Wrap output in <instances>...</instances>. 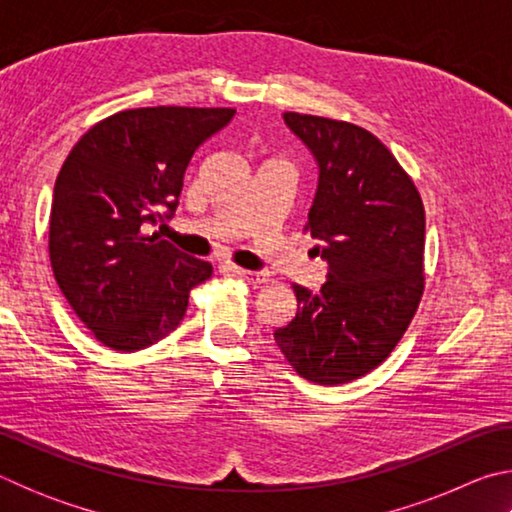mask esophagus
<instances>
[{
  "mask_svg": "<svg viewBox=\"0 0 512 512\" xmlns=\"http://www.w3.org/2000/svg\"><path fill=\"white\" fill-rule=\"evenodd\" d=\"M235 273L239 277H244V280H248L250 284H262L268 277L264 271H246V268H235Z\"/></svg>",
  "mask_w": 512,
  "mask_h": 512,
  "instance_id": "1",
  "label": "esophagus"
}]
</instances>
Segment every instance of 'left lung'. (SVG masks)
<instances>
[{
    "label": "left lung",
    "mask_w": 512,
    "mask_h": 512,
    "mask_svg": "<svg viewBox=\"0 0 512 512\" xmlns=\"http://www.w3.org/2000/svg\"><path fill=\"white\" fill-rule=\"evenodd\" d=\"M284 124L318 167L307 228L327 275L316 293L293 284L298 311L273 339L300 377L345 384L393 352L420 305L422 198L366 128L300 112Z\"/></svg>",
    "instance_id": "obj_1"
}]
</instances>
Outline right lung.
<instances>
[{"label": "right lung", "mask_w": 512, "mask_h": 512, "mask_svg": "<svg viewBox=\"0 0 512 512\" xmlns=\"http://www.w3.org/2000/svg\"><path fill=\"white\" fill-rule=\"evenodd\" d=\"M232 108H135L99 121L60 169L49 216V257L69 307L119 352L144 350L180 325L189 291L212 264L144 235L173 216L198 146Z\"/></svg>", "instance_id": "obj_1"}]
</instances>
